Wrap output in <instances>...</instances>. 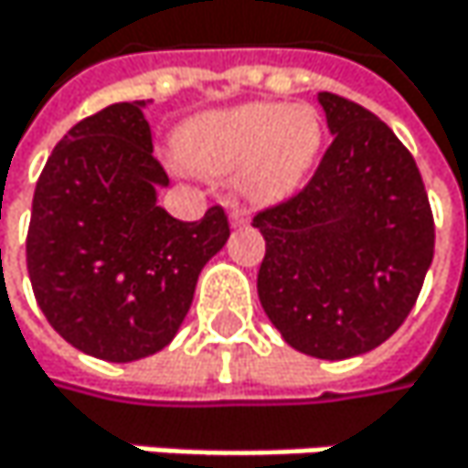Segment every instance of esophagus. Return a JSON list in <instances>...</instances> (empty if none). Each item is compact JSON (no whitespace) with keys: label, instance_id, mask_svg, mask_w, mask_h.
Here are the masks:
<instances>
[{"label":"esophagus","instance_id":"1","mask_svg":"<svg viewBox=\"0 0 468 468\" xmlns=\"http://www.w3.org/2000/svg\"><path fill=\"white\" fill-rule=\"evenodd\" d=\"M230 222H233V228H243V225H249V214H246V208L233 206V208H230Z\"/></svg>","mask_w":468,"mask_h":468}]
</instances>
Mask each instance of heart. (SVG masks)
Here are the masks:
<instances>
[{
    "instance_id": "b5f03b06",
    "label": "heart",
    "mask_w": 468,
    "mask_h": 468,
    "mask_svg": "<svg viewBox=\"0 0 468 468\" xmlns=\"http://www.w3.org/2000/svg\"><path fill=\"white\" fill-rule=\"evenodd\" d=\"M323 145L320 116L306 105L246 102L211 111L176 135L178 156L197 173L228 178L257 203H273L301 186Z\"/></svg>"
}]
</instances>
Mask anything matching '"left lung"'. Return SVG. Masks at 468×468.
<instances>
[{
  "mask_svg": "<svg viewBox=\"0 0 468 468\" xmlns=\"http://www.w3.org/2000/svg\"><path fill=\"white\" fill-rule=\"evenodd\" d=\"M333 143L309 184L257 211V295L282 338L346 360L388 341L433 260V214L410 148L363 105L323 91Z\"/></svg>",
  "mask_w": 468,
  "mask_h": 468,
  "instance_id": "8db88e82",
  "label": "left lung"
}]
</instances>
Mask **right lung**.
<instances>
[{
  "label": "right lung",
  "instance_id": "add662e5",
  "mask_svg": "<svg viewBox=\"0 0 468 468\" xmlns=\"http://www.w3.org/2000/svg\"><path fill=\"white\" fill-rule=\"evenodd\" d=\"M143 108L108 105L56 143L27 233V271L50 327L111 363L141 360L173 341L203 265L230 238L222 206L197 222L156 206L167 173Z\"/></svg>",
  "mask_w": 468,
  "mask_h": 468
}]
</instances>
